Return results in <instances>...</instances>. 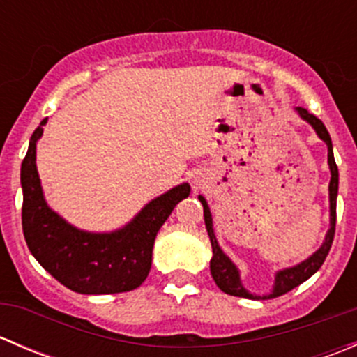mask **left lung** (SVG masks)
Instances as JSON below:
<instances>
[{"instance_id":"obj_1","label":"left lung","mask_w":357,"mask_h":357,"mask_svg":"<svg viewBox=\"0 0 357 357\" xmlns=\"http://www.w3.org/2000/svg\"><path fill=\"white\" fill-rule=\"evenodd\" d=\"M297 112L301 114V117L304 121H307L309 124L314 128V131L318 132L319 138L326 143L328 146V165L330 171H332V179H330V229L326 233V238L323 242V245L319 247V250H316L314 254L311 255L309 259H305L304 262H301L298 266H294V268L283 269L276 275L275 278V289L269 295H252L250 291L243 289L242 282H240V275L238 269L235 268L231 261L228 259V255H225V252L221 250L218 245V240H215L214 229H212V215L211 211H208V205L205 202L204 197H199L202 205H204V219H205V228H207L208 238H211V245H212V259H211V273L212 278H214L215 285L219 287L225 294L228 295H235V297H243V298H275L280 297V295L287 294V291L294 290L295 287H298L301 283H304L305 280L311 278L321 264L325 262L326 255H328L330 247L333 243V236H335V221H337V192H338V169L337 164H335L333 158V146H332V138H330L328 131H326L325 124L319 121L316 115L309 114L307 110L302 109V107H297Z\"/></svg>"}]
</instances>
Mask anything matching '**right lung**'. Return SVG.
Masks as SVG:
<instances>
[{"label":"right lung","instance_id":"add662e5","mask_svg":"<svg viewBox=\"0 0 357 357\" xmlns=\"http://www.w3.org/2000/svg\"><path fill=\"white\" fill-rule=\"evenodd\" d=\"M45 124L46 119L32 132L20 169L22 229L29 250L53 278L77 294H121L138 289L152 268L158 229L176 204L190 195V185L183 183L152 200L119 231H79L55 214L43 197L36 169V142Z\"/></svg>","mask_w":357,"mask_h":357}]
</instances>
